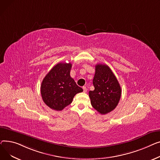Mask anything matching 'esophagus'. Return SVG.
<instances>
[{"label": "esophagus", "mask_w": 160, "mask_h": 160, "mask_svg": "<svg viewBox=\"0 0 160 160\" xmlns=\"http://www.w3.org/2000/svg\"><path fill=\"white\" fill-rule=\"evenodd\" d=\"M82 89H83V92H87V89L86 87H82Z\"/></svg>", "instance_id": "obj_1"}]
</instances>
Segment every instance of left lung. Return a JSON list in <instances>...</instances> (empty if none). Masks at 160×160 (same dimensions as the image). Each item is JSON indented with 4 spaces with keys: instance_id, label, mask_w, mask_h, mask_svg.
<instances>
[{
    "instance_id": "left-lung-1",
    "label": "left lung",
    "mask_w": 160,
    "mask_h": 160,
    "mask_svg": "<svg viewBox=\"0 0 160 160\" xmlns=\"http://www.w3.org/2000/svg\"><path fill=\"white\" fill-rule=\"evenodd\" d=\"M93 84L94 90L89 92L92 106L101 114L109 113L118 104L121 88L115 75L107 65H96Z\"/></svg>"
}]
</instances>
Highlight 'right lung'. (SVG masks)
Segmentation results:
<instances>
[{
  "label": "right lung",
  "instance_id": "obj_1",
  "mask_svg": "<svg viewBox=\"0 0 160 160\" xmlns=\"http://www.w3.org/2000/svg\"><path fill=\"white\" fill-rule=\"evenodd\" d=\"M72 64L59 62L42 80L41 92L43 101L50 108L60 111L69 105L73 97L83 90L70 77Z\"/></svg>",
  "mask_w": 160,
  "mask_h": 160
}]
</instances>
